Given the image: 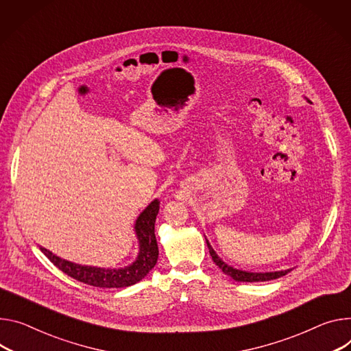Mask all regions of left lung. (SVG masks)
Segmentation results:
<instances>
[{
    "label": "left lung",
    "instance_id": "left-lung-1",
    "mask_svg": "<svg viewBox=\"0 0 351 351\" xmlns=\"http://www.w3.org/2000/svg\"><path fill=\"white\" fill-rule=\"evenodd\" d=\"M207 246L210 250L211 258L214 261V263L224 271L227 276H230L231 278H234L235 281H246V282H254V281H269V280H274L278 278L281 276H285L287 273H290L291 270H282V271H274V273H247V271H242V270H237L231 266H228L227 263L222 262L218 256L217 253L214 252V249L211 247V245L207 241Z\"/></svg>",
    "mask_w": 351,
    "mask_h": 351
}]
</instances>
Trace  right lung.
<instances>
[{"mask_svg": "<svg viewBox=\"0 0 351 351\" xmlns=\"http://www.w3.org/2000/svg\"><path fill=\"white\" fill-rule=\"evenodd\" d=\"M159 210V202L154 200L137 218L136 232L140 241V253L137 261L124 269H101L80 266L69 261L60 259L50 250L40 247L49 261L67 276L93 287L102 289H120L143 280L158 261V243L155 238V219Z\"/></svg>", "mask_w": 351, "mask_h": 351, "instance_id": "1", "label": "right lung"}]
</instances>
